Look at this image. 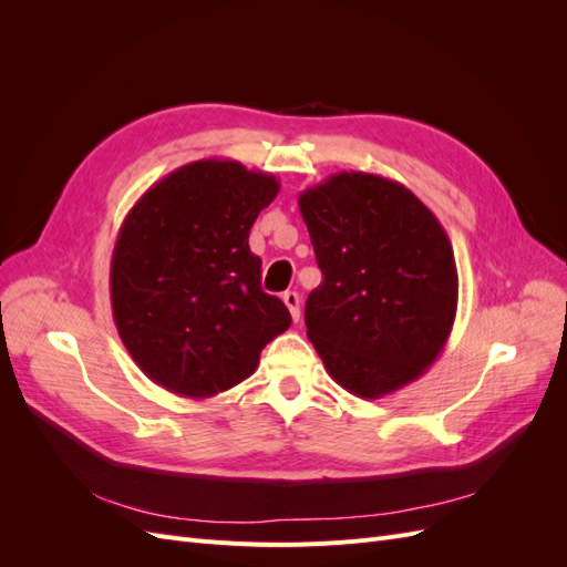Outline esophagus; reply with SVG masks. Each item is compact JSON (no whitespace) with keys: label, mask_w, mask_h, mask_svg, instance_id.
<instances>
[{"label":"esophagus","mask_w":567,"mask_h":567,"mask_svg":"<svg viewBox=\"0 0 567 567\" xmlns=\"http://www.w3.org/2000/svg\"><path fill=\"white\" fill-rule=\"evenodd\" d=\"M281 300L286 302L288 312H290V317H293V321H298L300 319V296L296 293V290H286Z\"/></svg>","instance_id":"1"}]
</instances>
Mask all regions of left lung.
Instances as JSON below:
<instances>
[{
	"mask_svg": "<svg viewBox=\"0 0 567 567\" xmlns=\"http://www.w3.org/2000/svg\"><path fill=\"white\" fill-rule=\"evenodd\" d=\"M321 284L307 338L331 379L362 400L416 381L447 342L458 302L454 250L400 182L338 173L298 198Z\"/></svg>",
	"mask_w": 567,
	"mask_h": 567,
	"instance_id": "1",
	"label": "left lung"
}]
</instances>
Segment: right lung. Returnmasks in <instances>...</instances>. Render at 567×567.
Here are the masks:
<instances>
[{"instance_id":"add662e5","label":"right lung","mask_w":567,"mask_h":567,"mask_svg":"<svg viewBox=\"0 0 567 567\" xmlns=\"http://www.w3.org/2000/svg\"><path fill=\"white\" fill-rule=\"evenodd\" d=\"M279 186L238 161L208 158L165 175L127 213L111 257V307L120 340L156 385L215 398L246 381L290 326L248 246Z\"/></svg>"}]
</instances>
